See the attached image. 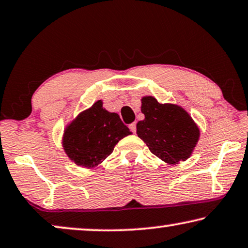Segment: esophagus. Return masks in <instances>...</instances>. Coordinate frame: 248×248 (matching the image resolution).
Instances as JSON below:
<instances>
[{
  "mask_svg": "<svg viewBox=\"0 0 248 248\" xmlns=\"http://www.w3.org/2000/svg\"><path fill=\"white\" fill-rule=\"evenodd\" d=\"M130 130L133 132V133H135L136 132V123L134 122V123H132V124H130Z\"/></svg>",
  "mask_w": 248,
  "mask_h": 248,
  "instance_id": "obj_1",
  "label": "esophagus"
}]
</instances>
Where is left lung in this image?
<instances>
[{
	"mask_svg": "<svg viewBox=\"0 0 248 248\" xmlns=\"http://www.w3.org/2000/svg\"><path fill=\"white\" fill-rule=\"evenodd\" d=\"M144 120L136 124V134L154 155L168 164L191 156L200 130L190 114L175 104H160L153 96L141 99Z\"/></svg>",
	"mask_w": 248,
	"mask_h": 248,
	"instance_id": "obj_1",
	"label": "left lung"
}]
</instances>
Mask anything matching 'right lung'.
I'll use <instances>...</instances> for the list:
<instances>
[{
  "instance_id": "right-lung-1",
  "label": "right lung",
  "mask_w": 248,
  "mask_h": 248,
  "mask_svg": "<svg viewBox=\"0 0 248 248\" xmlns=\"http://www.w3.org/2000/svg\"><path fill=\"white\" fill-rule=\"evenodd\" d=\"M130 134L118 114L106 110L97 100L67 125L62 148L75 164L92 169L102 164L120 140Z\"/></svg>"
}]
</instances>
